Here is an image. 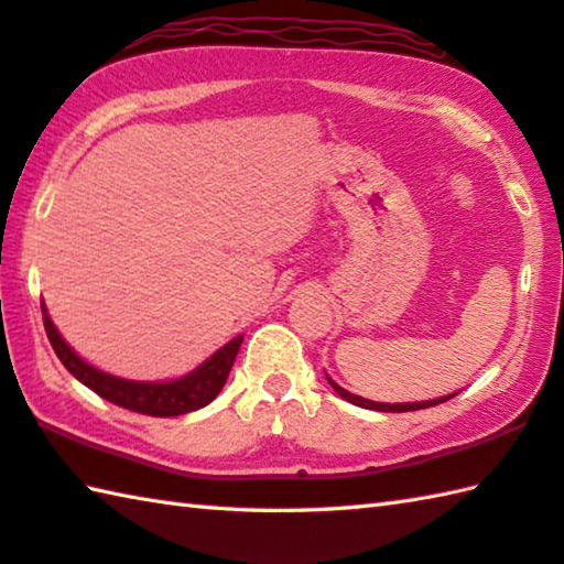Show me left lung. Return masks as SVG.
Instances as JSON below:
<instances>
[{"instance_id": "obj_1", "label": "left lung", "mask_w": 564, "mask_h": 564, "mask_svg": "<svg viewBox=\"0 0 564 564\" xmlns=\"http://www.w3.org/2000/svg\"><path fill=\"white\" fill-rule=\"evenodd\" d=\"M327 382H330V387L335 389L337 394H340L343 399H347L350 404H357L362 409H375V412H416V409H429V406H436L442 402H448V399L456 397L458 392L448 394V397H438V399H429V402H409V404H382V402H372V399H365V397H357V394H350L347 389H343L340 384H335L330 377H327Z\"/></svg>"}]
</instances>
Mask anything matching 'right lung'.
Returning a JSON list of instances; mask_svg holds the SVG:
<instances>
[{
  "label": "right lung",
  "mask_w": 564,
  "mask_h": 564,
  "mask_svg": "<svg viewBox=\"0 0 564 564\" xmlns=\"http://www.w3.org/2000/svg\"><path fill=\"white\" fill-rule=\"evenodd\" d=\"M41 313H44V327L51 347H54L58 360L64 362L66 370L74 375L78 382H84L88 389H94L98 397L108 399L112 404L150 416H180L207 406L212 399L221 392V387L227 384L231 365L237 360L243 340V335L234 337V340L224 345L221 350L214 352L207 362H202L197 370L180 377V380L132 382L122 380V377L100 372L94 365L80 360V357L66 345L64 337L58 335L56 325L51 323L44 303H41Z\"/></svg>",
  "instance_id": "right-lung-1"
}]
</instances>
